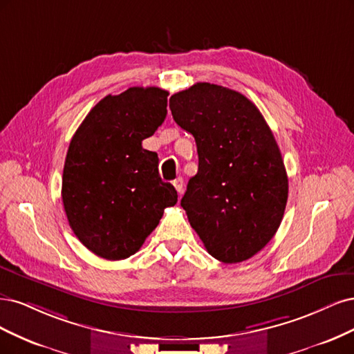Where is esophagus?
<instances>
[{
	"label": "esophagus",
	"mask_w": 354,
	"mask_h": 354,
	"mask_svg": "<svg viewBox=\"0 0 354 354\" xmlns=\"http://www.w3.org/2000/svg\"><path fill=\"white\" fill-rule=\"evenodd\" d=\"M174 187L176 188V191H178L179 194H182V191H184V179H182V178H176V179L174 180Z\"/></svg>",
	"instance_id": "esophagus-1"
}]
</instances>
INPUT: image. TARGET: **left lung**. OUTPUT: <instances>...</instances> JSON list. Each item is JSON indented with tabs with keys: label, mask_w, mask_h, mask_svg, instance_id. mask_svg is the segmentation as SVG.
Instances as JSON below:
<instances>
[{
	"label": "left lung",
	"mask_w": 354,
	"mask_h": 354,
	"mask_svg": "<svg viewBox=\"0 0 354 354\" xmlns=\"http://www.w3.org/2000/svg\"><path fill=\"white\" fill-rule=\"evenodd\" d=\"M197 144L198 172L180 206L214 259L238 263L277 234L288 198L279 147L259 109L234 89L198 82L169 100Z\"/></svg>",
	"instance_id": "8db88e82"
}]
</instances>
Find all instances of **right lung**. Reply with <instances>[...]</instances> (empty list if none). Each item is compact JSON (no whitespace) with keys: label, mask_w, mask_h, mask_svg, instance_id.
Returning <instances> with one entry per match:
<instances>
[{"label":"right lung","mask_w":354,"mask_h":354,"mask_svg":"<svg viewBox=\"0 0 354 354\" xmlns=\"http://www.w3.org/2000/svg\"><path fill=\"white\" fill-rule=\"evenodd\" d=\"M167 95L132 86L93 107L67 150L62 198L75 235L94 254L122 260L135 254L178 201L158 175V157L142 148L167 115Z\"/></svg>","instance_id":"1"}]
</instances>
